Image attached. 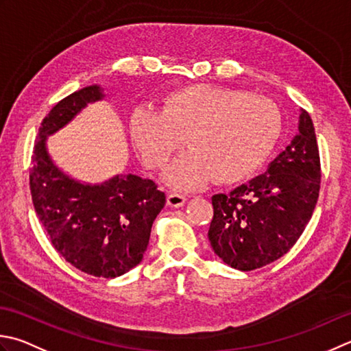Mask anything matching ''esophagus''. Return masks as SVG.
<instances>
[{
	"mask_svg": "<svg viewBox=\"0 0 351 351\" xmlns=\"http://www.w3.org/2000/svg\"><path fill=\"white\" fill-rule=\"evenodd\" d=\"M185 199L184 195H180V193H169L167 196V205L169 207H175V208H180L182 207V205L185 204Z\"/></svg>",
	"mask_w": 351,
	"mask_h": 351,
	"instance_id": "esophagus-1",
	"label": "esophagus"
}]
</instances>
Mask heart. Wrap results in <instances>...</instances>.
I'll list each match as a JSON object with an SVG mask.
<instances>
[{"label":"heart","mask_w":351,"mask_h":351,"mask_svg":"<svg viewBox=\"0 0 351 351\" xmlns=\"http://www.w3.org/2000/svg\"><path fill=\"white\" fill-rule=\"evenodd\" d=\"M281 129L277 106L239 89L190 85L169 93L162 106L130 115V136L150 169H162L185 141L170 182L196 189L213 178L231 184L252 175L271 155Z\"/></svg>","instance_id":"heart-1"}]
</instances>
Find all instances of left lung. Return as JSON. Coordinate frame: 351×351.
<instances>
[{
  "label": "left lung",
  "instance_id": "obj_1",
  "mask_svg": "<svg viewBox=\"0 0 351 351\" xmlns=\"http://www.w3.org/2000/svg\"><path fill=\"white\" fill-rule=\"evenodd\" d=\"M319 150L304 109L298 134L265 173L211 197V248L239 271L276 262L297 243L311 221L321 187Z\"/></svg>",
  "mask_w": 351,
  "mask_h": 351
}]
</instances>
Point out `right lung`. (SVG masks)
<instances>
[{"label": "right lung", "mask_w": 351, "mask_h": 351, "mask_svg": "<svg viewBox=\"0 0 351 351\" xmlns=\"http://www.w3.org/2000/svg\"><path fill=\"white\" fill-rule=\"evenodd\" d=\"M100 99V86L82 88L45 115L33 147L30 191L34 211L54 250L88 276L115 278L143 260L166 195L154 181L132 173L99 185L82 184L54 166L45 146L48 135Z\"/></svg>", "instance_id": "add662e5"}]
</instances>
